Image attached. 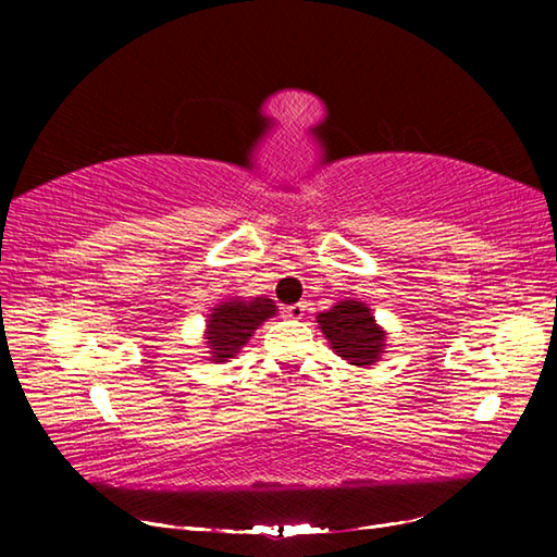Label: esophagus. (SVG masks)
<instances>
[{"label": "esophagus", "instance_id": "obj_1", "mask_svg": "<svg viewBox=\"0 0 557 557\" xmlns=\"http://www.w3.org/2000/svg\"><path fill=\"white\" fill-rule=\"evenodd\" d=\"M305 312H307L305 301H299V305H289V307L285 309V314H287L289 319H301V317H305Z\"/></svg>", "mask_w": 557, "mask_h": 557}]
</instances>
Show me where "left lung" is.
Returning a JSON list of instances; mask_svg holds the SVG:
<instances>
[{
	"mask_svg": "<svg viewBox=\"0 0 557 557\" xmlns=\"http://www.w3.org/2000/svg\"><path fill=\"white\" fill-rule=\"evenodd\" d=\"M317 324L332 351L342 356L346 363L361 366V369L381 361L385 346H388L385 344L388 334L375 322L371 307L351 297L336 301L332 309L319 314Z\"/></svg>",
	"mask_w": 557,
	"mask_h": 557,
	"instance_id": "obj_1",
	"label": "left lung"
}]
</instances>
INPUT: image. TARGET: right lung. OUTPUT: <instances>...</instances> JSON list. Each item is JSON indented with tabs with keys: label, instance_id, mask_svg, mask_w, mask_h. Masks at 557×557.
Here are the masks:
<instances>
[{
	"label": "right lung",
	"instance_id": "1",
	"mask_svg": "<svg viewBox=\"0 0 557 557\" xmlns=\"http://www.w3.org/2000/svg\"><path fill=\"white\" fill-rule=\"evenodd\" d=\"M277 314L275 301L268 297H231L219 301L206 319L203 338L209 361L225 363L240 354L256 329Z\"/></svg>",
	"mask_w": 557,
	"mask_h": 557
}]
</instances>
